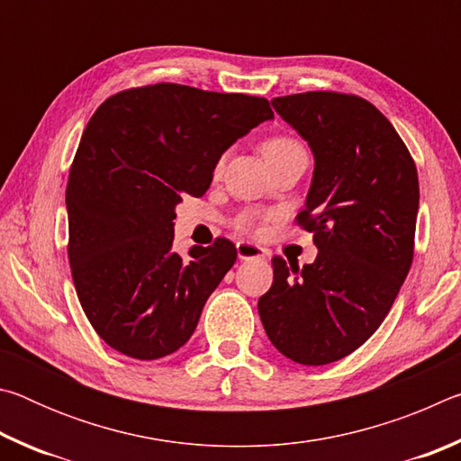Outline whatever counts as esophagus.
Listing matches in <instances>:
<instances>
[{"instance_id": "1", "label": "esophagus", "mask_w": 461, "mask_h": 461, "mask_svg": "<svg viewBox=\"0 0 461 461\" xmlns=\"http://www.w3.org/2000/svg\"><path fill=\"white\" fill-rule=\"evenodd\" d=\"M238 258L240 260H262L267 258V249L252 244V241H238Z\"/></svg>"}]
</instances>
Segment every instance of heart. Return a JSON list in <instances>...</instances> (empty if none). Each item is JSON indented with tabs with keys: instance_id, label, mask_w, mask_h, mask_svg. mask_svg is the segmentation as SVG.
<instances>
[{
	"instance_id": "obj_1",
	"label": "heart",
	"mask_w": 461,
	"mask_h": 461,
	"mask_svg": "<svg viewBox=\"0 0 461 461\" xmlns=\"http://www.w3.org/2000/svg\"><path fill=\"white\" fill-rule=\"evenodd\" d=\"M294 152H303V146L296 142L294 138H288V136H272L262 144V154L264 158L268 160V165H275L276 160L285 158V156H291ZM220 168H221V162L217 165V170ZM233 225H236L238 231L254 233L262 230V217L254 212H244L233 220Z\"/></svg>"
}]
</instances>
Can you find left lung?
Masks as SVG:
<instances>
[{"instance_id":"1","label":"left lung","mask_w":461,"mask_h":461,"mask_svg":"<svg viewBox=\"0 0 461 461\" xmlns=\"http://www.w3.org/2000/svg\"><path fill=\"white\" fill-rule=\"evenodd\" d=\"M272 107L307 140L315 170L305 209L313 264L275 256L260 296L264 330L303 366L338 362L384 321L415 249L419 176L407 146L370 101L335 91L275 97Z\"/></svg>"}]
</instances>
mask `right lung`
Here are the masks:
<instances>
[{
	"label": "right lung",
	"mask_w": 461,
	"mask_h": 461,
	"mask_svg": "<svg viewBox=\"0 0 461 461\" xmlns=\"http://www.w3.org/2000/svg\"><path fill=\"white\" fill-rule=\"evenodd\" d=\"M272 118L264 97L176 83L120 91L93 113L68 173V262L109 348L158 360L189 341L238 252L220 238L183 258L175 207L205 194L221 154Z\"/></svg>",
	"instance_id": "obj_1"
}]
</instances>
